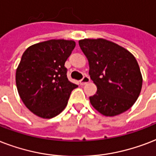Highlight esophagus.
I'll return each instance as SVG.
<instances>
[{"instance_id":"obj_1","label":"esophagus","mask_w":156,"mask_h":156,"mask_svg":"<svg viewBox=\"0 0 156 156\" xmlns=\"http://www.w3.org/2000/svg\"><path fill=\"white\" fill-rule=\"evenodd\" d=\"M89 82H90V78H89V76H85L83 77V79L80 80V84H81V85H84V84H88Z\"/></svg>"}]
</instances>
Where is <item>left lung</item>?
Wrapping results in <instances>:
<instances>
[{
  "label": "left lung",
  "instance_id": "1",
  "mask_svg": "<svg viewBox=\"0 0 156 156\" xmlns=\"http://www.w3.org/2000/svg\"><path fill=\"white\" fill-rule=\"evenodd\" d=\"M88 58L89 74L97 85L90 103L106 116H115L129 110L142 89V77L137 60L129 51L105 39L79 41Z\"/></svg>",
  "mask_w": 156,
  "mask_h": 156
}]
</instances>
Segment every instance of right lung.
Here are the masks:
<instances>
[{"mask_svg": "<svg viewBox=\"0 0 156 156\" xmlns=\"http://www.w3.org/2000/svg\"><path fill=\"white\" fill-rule=\"evenodd\" d=\"M76 46L73 41L49 40L28 47L16 70L19 94L37 116L50 119L60 114L78 85L68 80L65 62Z\"/></svg>", "mask_w": 156, "mask_h": 156, "instance_id": "add662e5", "label": "right lung"}]
</instances>
